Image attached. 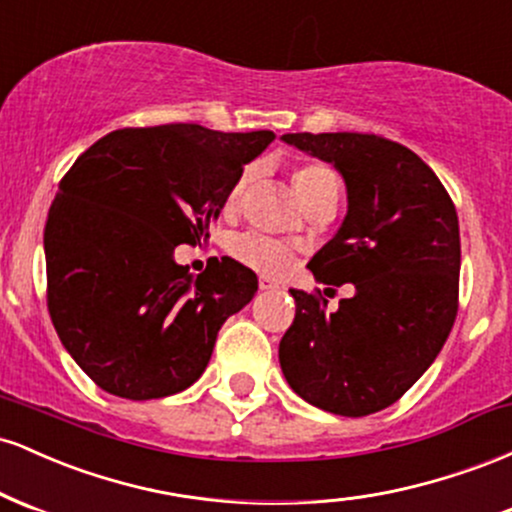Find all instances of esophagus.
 <instances>
[{"label":"esophagus","instance_id":"obj_1","mask_svg":"<svg viewBox=\"0 0 512 512\" xmlns=\"http://www.w3.org/2000/svg\"><path fill=\"white\" fill-rule=\"evenodd\" d=\"M279 286L274 284L272 279H267V276H260V291H276Z\"/></svg>","mask_w":512,"mask_h":512}]
</instances>
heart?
Masks as SVG:
<instances>
[{
	"label": "heart",
	"mask_w": 512,
	"mask_h": 512,
	"mask_svg": "<svg viewBox=\"0 0 512 512\" xmlns=\"http://www.w3.org/2000/svg\"><path fill=\"white\" fill-rule=\"evenodd\" d=\"M252 173H255V170L250 166L240 170V175L226 195V209L238 207L245 187H248V182L252 180ZM291 182L303 207L313 202V199L330 195V192H339L337 173H334L330 166H325V163H303L301 168H296ZM231 255L236 257L238 262H243L245 267H252L257 269V272L269 274V276L284 274L293 262V250L289 245L279 243V240H272L267 236H260V233H240V236L233 238Z\"/></svg>",
	"instance_id": "obj_1"
}]
</instances>
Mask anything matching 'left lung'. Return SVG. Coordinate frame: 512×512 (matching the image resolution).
<instances>
[{
	"mask_svg": "<svg viewBox=\"0 0 512 512\" xmlns=\"http://www.w3.org/2000/svg\"><path fill=\"white\" fill-rule=\"evenodd\" d=\"M337 166L342 228L310 260L322 284H354L330 313L320 291L291 289L279 344L286 383L313 407L368 416L395 404L436 361L460 296V221L438 175L407 146L358 132L284 134Z\"/></svg>",
	"mask_w": 512,
	"mask_h": 512,
	"instance_id": "left-lung-1",
	"label": "left lung"
}]
</instances>
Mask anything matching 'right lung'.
I'll use <instances>...</instances> for the list:
<instances>
[{"instance_id":"add662e5","label":"right lung","mask_w":512,"mask_h":512,"mask_svg":"<svg viewBox=\"0 0 512 512\" xmlns=\"http://www.w3.org/2000/svg\"><path fill=\"white\" fill-rule=\"evenodd\" d=\"M274 132L202 125L105 134L60 180L45 223L48 310L64 349L101 390L158 399L207 368L221 325L252 301L257 276L231 257L202 274L175 264L209 236L245 163Z\"/></svg>"}]
</instances>
